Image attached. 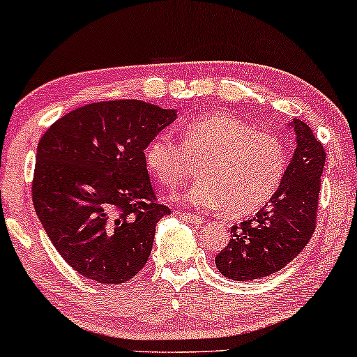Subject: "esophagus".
<instances>
[{"label":"esophagus","instance_id":"1","mask_svg":"<svg viewBox=\"0 0 357 357\" xmlns=\"http://www.w3.org/2000/svg\"><path fill=\"white\" fill-rule=\"evenodd\" d=\"M182 218L185 221H188V223L195 225V226H200L205 223V220L202 218V216H197V215H192V213H182Z\"/></svg>","mask_w":357,"mask_h":357}]
</instances>
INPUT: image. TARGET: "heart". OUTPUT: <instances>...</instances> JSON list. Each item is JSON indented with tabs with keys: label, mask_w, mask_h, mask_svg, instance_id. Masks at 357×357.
<instances>
[{
	"label": "heart",
	"mask_w": 357,
	"mask_h": 357,
	"mask_svg": "<svg viewBox=\"0 0 357 357\" xmlns=\"http://www.w3.org/2000/svg\"><path fill=\"white\" fill-rule=\"evenodd\" d=\"M182 144L169 134H157L146 146L151 174L177 190L190 174L188 160H202L200 182L180 200L192 206L221 208L229 216H244L266 205L279 190L289 155L275 134L225 111L202 114L180 129Z\"/></svg>",
	"instance_id": "b5f03b06"
}]
</instances>
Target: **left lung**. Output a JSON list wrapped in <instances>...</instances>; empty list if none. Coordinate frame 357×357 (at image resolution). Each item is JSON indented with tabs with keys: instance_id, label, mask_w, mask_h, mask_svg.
<instances>
[{
	"instance_id": "obj_1",
	"label": "left lung",
	"mask_w": 357,
	"mask_h": 357,
	"mask_svg": "<svg viewBox=\"0 0 357 357\" xmlns=\"http://www.w3.org/2000/svg\"><path fill=\"white\" fill-rule=\"evenodd\" d=\"M297 147L275 195L251 220L231 228V239L215 257L231 280H254L275 274L294 261L317 228V208L326 152L308 124L289 123Z\"/></svg>"
}]
</instances>
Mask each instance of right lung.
Listing matches in <instances>:
<instances>
[{"mask_svg":"<svg viewBox=\"0 0 357 357\" xmlns=\"http://www.w3.org/2000/svg\"><path fill=\"white\" fill-rule=\"evenodd\" d=\"M177 111L141 100L91 103L57 119L37 144L32 202L54 248L98 284L131 280L144 267L155 202L144 149Z\"/></svg>","mask_w":357,"mask_h":357,"instance_id":"add662e5","label":"right lung"}]
</instances>
